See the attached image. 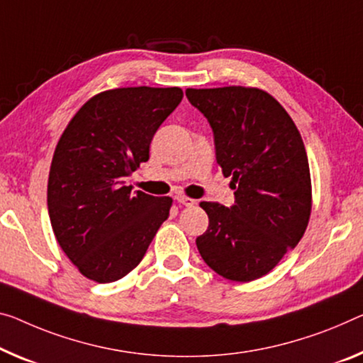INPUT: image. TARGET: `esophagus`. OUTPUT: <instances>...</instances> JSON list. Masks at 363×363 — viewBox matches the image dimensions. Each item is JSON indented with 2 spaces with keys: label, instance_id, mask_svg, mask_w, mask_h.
Wrapping results in <instances>:
<instances>
[{
  "label": "esophagus",
  "instance_id": "esophagus-1",
  "mask_svg": "<svg viewBox=\"0 0 363 363\" xmlns=\"http://www.w3.org/2000/svg\"><path fill=\"white\" fill-rule=\"evenodd\" d=\"M175 199H177L178 203H180V204H183V206H188V208H191V206L196 204V199L188 198V196H185V194H177Z\"/></svg>",
  "mask_w": 363,
  "mask_h": 363
}]
</instances>
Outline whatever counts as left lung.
<instances>
[{
    "instance_id": "8db88e82",
    "label": "left lung",
    "mask_w": 363,
    "mask_h": 363,
    "mask_svg": "<svg viewBox=\"0 0 363 363\" xmlns=\"http://www.w3.org/2000/svg\"><path fill=\"white\" fill-rule=\"evenodd\" d=\"M186 97L213 128L217 164L235 189L230 209L199 203L209 217L196 238L199 255L228 281H255L274 269L308 225L311 178L302 136L261 89H186Z\"/></svg>"
}]
</instances>
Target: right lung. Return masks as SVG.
<instances>
[{"instance_id": "right-lung-1", "label": "right lung", "mask_w": 363, "mask_h": 363, "mask_svg": "<svg viewBox=\"0 0 363 363\" xmlns=\"http://www.w3.org/2000/svg\"><path fill=\"white\" fill-rule=\"evenodd\" d=\"M183 99L180 87H120L82 105L55 149L48 214L61 250L99 284L125 277L141 263L172 198L125 186L149 160L150 141Z\"/></svg>"}]
</instances>
